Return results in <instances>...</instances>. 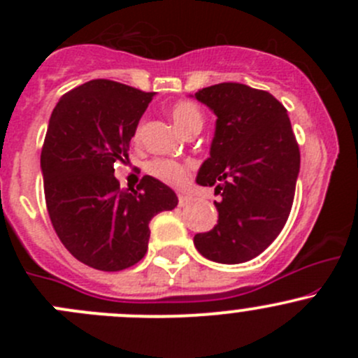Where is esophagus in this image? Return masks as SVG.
<instances>
[{"label": "esophagus", "mask_w": 358, "mask_h": 358, "mask_svg": "<svg viewBox=\"0 0 358 358\" xmlns=\"http://www.w3.org/2000/svg\"><path fill=\"white\" fill-rule=\"evenodd\" d=\"M190 201H192V199H190L189 196H183V194H180V196H178V204L180 206H187Z\"/></svg>", "instance_id": "1"}]
</instances>
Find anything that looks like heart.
I'll use <instances>...</instances> for the list:
<instances>
[{
	"label": "heart",
	"instance_id": "obj_1",
	"mask_svg": "<svg viewBox=\"0 0 358 358\" xmlns=\"http://www.w3.org/2000/svg\"><path fill=\"white\" fill-rule=\"evenodd\" d=\"M169 115L173 122L182 133H190L194 129L202 128V112L199 107L189 100H180L169 107ZM138 136V133H136ZM147 171L152 176L168 183V185L180 187L189 180L190 171H192V162L190 161H175V159H154L147 164Z\"/></svg>",
	"mask_w": 358,
	"mask_h": 358
}]
</instances>
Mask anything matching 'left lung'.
<instances>
[{"mask_svg": "<svg viewBox=\"0 0 358 358\" xmlns=\"http://www.w3.org/2000/svg\"><path fill=\"white\" fill-rule=\"evenodd\" d=\"M216 115L209 157L196 182L215 187L218 223L197 234L204 258L249 262L275 241L287 222L299 173V147L287 110L263 90L220 83L196 93Z\"/></svg>", "mask_w": 358, "mask_h": 358, "instance_id": "left-lung-1", "label": "left lung"}]
</instances>
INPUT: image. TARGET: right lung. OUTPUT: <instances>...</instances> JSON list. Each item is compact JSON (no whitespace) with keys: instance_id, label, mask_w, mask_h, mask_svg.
Segmentation results:
<instances>
[{"instance_id":"right-lung-1","label":"right lung","mask_w":358,"mask_h":358,"mask_svg":"<svg viewBox=\"0 0 358 358\" xmlns=\"http://www.w3.org/2000/svg\"><path fill=\"white\" fill-rule=\"evenodd\" d=\"M152 96L93 79L66 93L50 117L41 150L46 208L67 251L92 268L117 272L138 263L150 220L178 204L154 176H143L136 189H121L114 176Z\"/></svg>"}]
</instances>
